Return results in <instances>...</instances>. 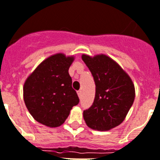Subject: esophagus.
<instances>
[{
    "label": "esophagus",
    "instance_id": "esophagus-1",
    "mask_svg": "<svg viewBox=\"0 0 160 160\" xmlns=\"http://www.w3.org/2000/svg\"><path fill=\"white\" fill-rule=\"evenodd\" d=\"M81 93H82V92H81V90H79L77 92V94H78V96H79V98H81Z\"/></svg>",
    "mask_w": 160,
    "mask_h": 160
}]
</instances>
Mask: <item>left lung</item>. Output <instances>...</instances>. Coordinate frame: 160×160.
<instances>
[{"label": "left lung", "instance_id": "1", "mask_svg": "<svg viewBox=\"0 0 160 160\" xmlns=\"http://www.w3.org/2000/svg\"><path fill=\"white\" fill-rule=\"evenodd\" d=\"M96 85L94 101L83 112L87 126L108 131L124 120L135 98V87L128 73L106 54H82Z\"/></svg>", "mask_w": 160, "mask_h": 160}]
</instances>
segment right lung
Wrapping results in <instances>:
<instances>
[{
    "label": "right lung",
    "instance_id": "obj_1",
    "mask_svg": "<svg viewBox=\"0 0 160 160\" xmlns=\"http://www.w3.org/2000/svg\"><path fill=\"white\" fill-rule=\"evenodd\" d=\"M74 56L58 53L37 66L23 85V100L28 111L37 122L49 128L65 122L80 100L72 88L68 70Z\"/></svg>",
    "mask_w": 160,
    "mask_h": 160
}]
</instances>
